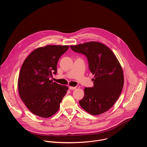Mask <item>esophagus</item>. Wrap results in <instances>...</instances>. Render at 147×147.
I'll list each match as a JSON object with an SVG mask.
<instances>
[{
    "instance_id": "esophagus-1",
    "label": "esophagus",
    "mask_w": 147,
    "mask_h": 147,
    "mask_svg": "<svg viewBox=\"0 0 147 147\" xmlns=\"http://www.w3.org/2000/svg\"><path fill=\"white\" fill-rule=\"evenodd\" d=\"M69 88L70 90H76V89L77 88V87H71V86H70V87H69Z\"/></svg>"
}]
</instances>
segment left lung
<instances>
[{
  "instance_id": "left-lung-1",
  "label": "left lung",
  "mask_w": 147,
  "mask_h": 147,
  "mask_svg": "<svg viewBox=\"0 0 147 147\" xmlns=\"http://www.w3.org/2000/svg\"><path fill=\"white\" fill-rule=\"evenodd\" d=\"M74 52L85 55L90 71L95 74L94 87L84 88L79 101L88 113L98 115L111 108L119 98L124 84L122 68L113 52L98 42L70 46Z\"/></svg>"
}]
</instances>
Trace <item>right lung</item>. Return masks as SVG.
I'll return each instance as SVG.
<instances>
[{"label": "right lung", "instance_id": "1", "mask_svg": "<svg viewBox=\"0 0 147 147\" xmlns=\"http://www.w3.org/2000/svg\"><path fill=\"white\" fill-rule=\"evenodd\" d=\"M69 46L47 45L32 52L25 59L18 80L20 96L34 115L48 118L59 109L68 87L53 82L57 64Z\"/></svg>", "mask_w": 147, "mask_h": 147}]
</instances>
